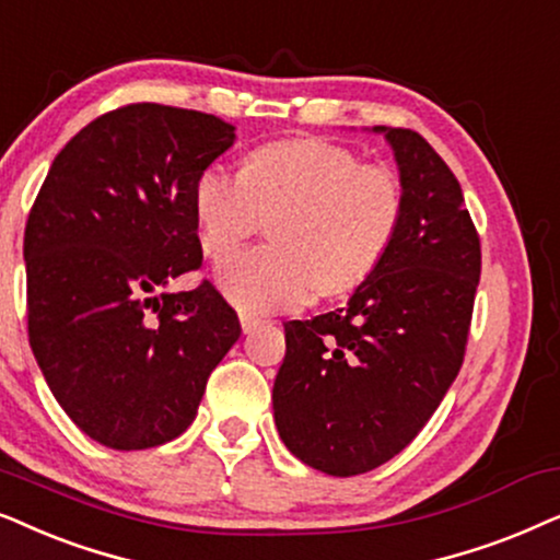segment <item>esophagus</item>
Instances as JSON below:
<instances>
[{"mask_svg":"<svg viewBox=\"0 0 560 560\" xmlns=\"http://www.w3.org/2000/svg\"><path fill=\"white\" fill-rule=\"evenodd\" d=\"M260 323H264V319H260V317L250 315V312H241V327H243V332H253Z\"/></svg>","mask_w":560,"mask_h":560,"instance_id":"1","label":"esophagus"}]
</instances>
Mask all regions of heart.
<instances>
[{
  "label": "heart",
  "mask_w": 560,
  "mask_h": 560,
  "mask_svg": "<svg viewBox=\"0 0 560 560\" xmlns=\"http://www.w3.org/2000/svg\"><path fill=\"white\" fill-rule=\"evenodd\" d=\"M202 253L228 258L264 225L268 245L220 266L218 284L248 312H279L350 294L389 256L405 222V184L353 148L292 138L245 155L237 178L205 168L194 182Z\"/></svg>",
  "instance_id": "1"
}]
</instances>
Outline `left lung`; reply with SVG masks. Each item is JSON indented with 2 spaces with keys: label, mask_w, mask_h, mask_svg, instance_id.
Instances as JSON below:
<instances>
[{
  "label": "left lung",
  "mask_w": 560,
  "mask_h": 560,
  "mask_svg": "<svg viewBox=\"0 0 560 560\" xmlns=\"http://www.w3.org/2000/svg\"><path fill=\"white\" fill-rule=\"evenodd\" d=\"M405 184L389 256L346 307L292 319L273 420L302 464L355 476L424 428L464 363L481 245L458 178L420 132L384 128Z\"/></svg>",
  "instance_id": "8db88e82"
}]
</instances>
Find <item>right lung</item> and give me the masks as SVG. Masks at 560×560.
Wrapping results in <instances>:
<instances>
[{
	"instance_id": "add662e5",
	"label": "right lung",
	"mask_w": 560,
	"mask_h": 560,
	"mask_svg": "<svg viewBox=\"0 0 560 560\" xmlns=\"http://www.w3.org/2000/svg\"><path fill=\"white\" fill-rule=\"evenodd\" d=\"M235 143L205 112L112 109L56 155L25 225L30 348L58 405L96 443L145 451L189 428L241 338L202 266L194 182Z\"/></svg>"
}]
</instances>
